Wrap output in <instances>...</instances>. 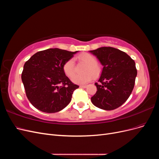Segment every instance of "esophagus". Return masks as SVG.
<instances>
[{"instance_id":"34e87169","label":"esophagus","mask_w":159,"mask_h":159,"mask_svg":"<svg viewBox=\"0 0 159 159\" xmlns=\"http://www.w3.org/2000/svg\"><path fill=\"white\" fill-rule=\"evenodd\" d=\"M80 87L81 88H87V85H80Z\"/></svg>"}]
</instances>
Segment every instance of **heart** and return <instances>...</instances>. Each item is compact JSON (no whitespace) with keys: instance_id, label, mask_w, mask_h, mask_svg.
<instances>
[{"instance_id":"heart-1","label":"heart","mask_w":159,"mask_h":159,"mask_svg":"<svg viewBox=\"0 0 159 159\" xmlns=\"http://www.w3.org/2000/svg\"><path fill=\"white\" fill-rule=\"evenodd\" d=\"M78 59L87 64L84 69V74H74L71 77V81L77 84H87L92 80L93 77L99 75L101 71V66L97 62L96 57L89 53H83L78 56ZM65 74L71 77L75 71V61L73 58L66 61L63 66Z\"/></svg>"}]
</instances>
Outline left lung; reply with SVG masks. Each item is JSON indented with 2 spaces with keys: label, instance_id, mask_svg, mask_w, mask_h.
Masks as SVG:
<instances>
[{
  "label": "left lung",
  "instance_id": "1",
  "mask_svg": "<svg viewBox=\"0 0 159 159\" xmlns=\"http://www.w3.org/2000/svg\"><path fill=\"white\" fill-rule=\"evenodd\" d=\"M103 66L92 103L104 110H113L122 105L131 94L137 74L134 61L125 52L112 47L89 51Z\"/></svg>",
  "mask_w": 159,
  "mask_h": 159
}]
</instances>
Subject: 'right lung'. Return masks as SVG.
I'll return each mask as SVG.
<instances>
[{"instance_id": "right-lung-1", "label": "right lung", "mask_w": 159, "mask_h": 159, "mask_svg": "<svg viewBox=\"0 0 159 159\" xmlns=\"http://www.w3.org/2000/svg\"><path fill=\"white\" fill-rule=\"evenodd\" d=\"M77 52L50 48L38 52L26 61L21 78L27 98L34 107L52 113L70 103L79 86L66 75L63 66Z\"/></svg>"}]
</instances>
